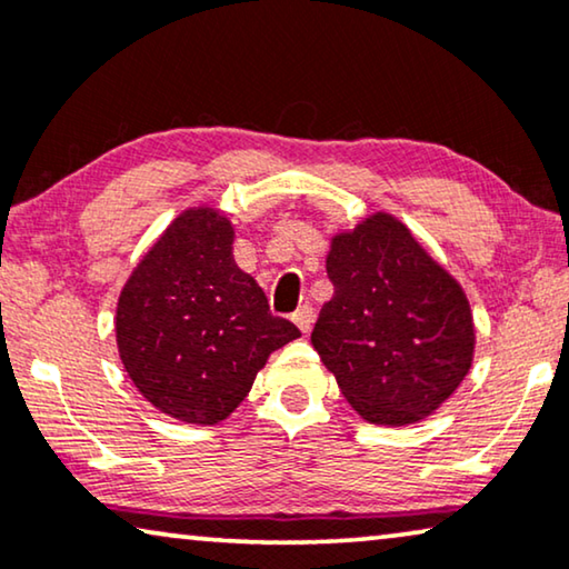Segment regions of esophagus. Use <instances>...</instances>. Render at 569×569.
Segmentation results:
<instances>
[{"instance_id": "obj_1", "label": "esophagus", "mask_w": 569, "mask_h": 569, "mask_svg": "<svg viewBox=\"0 0 569 569\" xmlns=\"http://www.w3.org/2000/svg\"><path fill=\"white\" fill-rule=\"evenodd\" d=\"M291 319L301 332H309L311 327H315V309H311L309 303H301V307L291 315Z\"/></svg>"}]
</instances>
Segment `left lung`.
Returning <instances> with one entry per match:
<instances>
[{"mask_svg": "<svg viewBox=\"0 0 569 569\" xmlns=\"http://www.w3.org/2000/svg\"><path fill=\"white\" fill-rule=\"evenodd\" d=\"M327 276L335 293L311 346L342 397L373 426L433 415L475 361V317L461 283L387 211L332 237Z\"/></svg>", "mask_w": 569, "mask_h": 569, "instance_id": "left-lung-1", "label": "left lung"}]
</instances>
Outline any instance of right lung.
Instances as JSON below:
<instances>
[{"instance_id": "obj_1", "label": "right lung", "mask_w": 569, "mask_h": 569, "mask_svg": "<svg viewBox=\"0 0 569 569\" xmlns=\"http://www.w3.org/2000/svg\"><path fill=\"white\" fill-rule=\"evenodd\" d=\"M234 223L219 208H186L149 247L116 307L128 379L167 418L216 426L250 395L273 350L299 327L234 262Z\"/></svg>"}]
</instances>
